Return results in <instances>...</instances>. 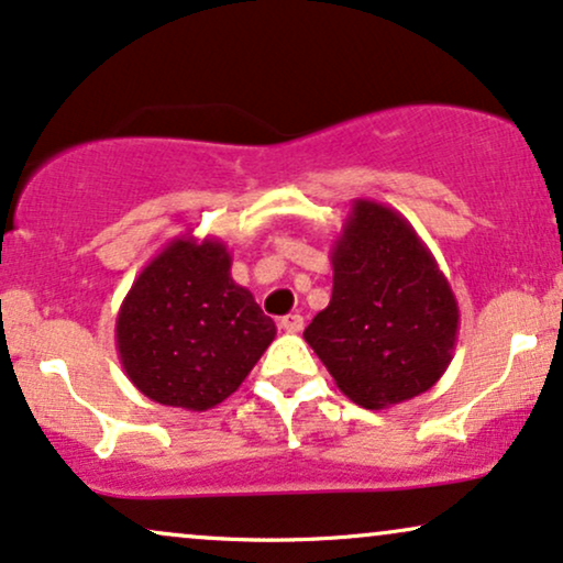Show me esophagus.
<instances>
[{
	"mask_svg": "<svg viewBox=\"0 0 563 563\" xmlns=\"http://www.w3.org/2000/svg\"><path fill=\"white\" fill-rule=\"evenodd\" d=\"M280 330L288 332V334H298L303 330V317L301 314H288L280 319Z\"/></svg>",
	"mask_w": 563,
	"mask_h": 563,
	"instance_id": "obj_1",
	"label": "esophagus"
}]
</instances>
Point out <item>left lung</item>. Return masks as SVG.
Listing matches in <instances>:
<instances>
[{
    "label": "left lung",
    "instance_id": "8db88e82",
    "mask_svg": "<svg viewBox=\"0 0 563 563\" xmlns=\"http://www.w3.org/2000/svg\"><path fill=\"white\" fill-rule=\"evenodd\" d=\"M457 330V298L416 229L353 199L332 244L330 306L303 330L340 393L366 410L412 400L446 372Z\"/></svg>",
    "mask_w": 563,
    "mask_h": 563
}]
</instances>
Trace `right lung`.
I'll list each match as a JSON object with an SVG mask.
<instances>
[{
	"mask_svg": "<svg viewBox=\"0 0 563 563\" xmlns=\"http://www.w3.org/2000/svg\"><path fill=\"white\" fill-rule=\"evenodd\" d=\"M231 262L220 239L184 233L134 277L117 314V351L145 397L197 412L216 408L275 340V322L233 280Z\"/></svg>",
	"mask_w": 563,
	"mask_h": 563,
	"instance_id": "obj_1",
	"label": "right lung"
}]
</instances>
